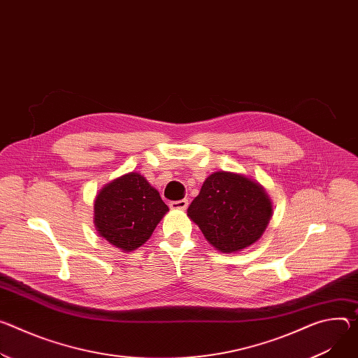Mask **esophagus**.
Listing matches in <instances>:
<instances>
[{
	"instance_id": "esophagus-1",
	"label": "esophagus",
	"mask_w": 358,
	"mask_h": 358,
	"mask_svg": "<svg viewBox=\"0 0 358 358\" xmlns=\"http://www.w3.org/2000/svg\"><path fill=\"white\" fill-rule=\"evenodd\" d=\"M170 207L173 210H185L188 207V200H180V201H171Z\"/></svg>"
}]
</instances>
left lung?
I'll use <instances>...</instances> for the list:
<instances>
[{
	"label": "left lung",
	"mask_w": 358,
	"mask_h": 358,
	"mask_svg": "<svg viewBox=\"0 0 358 358\" xmlns=\"http://www.w3.org/2000/svg\"><path fill=\"white\" fill-rule=\"evenodd\" d=\"M187 215L214 248L237 252L263 236L273 204L262 184L243 174L217 171L207 177Z\"/></svg>",
	"instance_id": "obj_1"
}]
</instances>
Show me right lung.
Instances as JSON below:
<instances>
[{
	"mask_svg": "<svg viewBox=\"0 0 358 358\" xmlns=\"http://www.w3.org/2000/svg\"><path fill=\"white\" fill-rule=\"evenodd\" d=\"M169 211L159 192L138 173L121 176L96 194L94 224L99 234L129 252L141 247Z\"/></svg>",
	"mask_w": 358,
	"mask_h": 358,
	"instance_id": "right-lung-1",
	"label": "right lung"
}]
</instances>
